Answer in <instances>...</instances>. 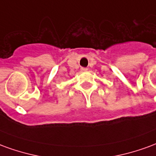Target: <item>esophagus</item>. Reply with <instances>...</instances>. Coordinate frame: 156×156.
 <instances>
[{
  "label": "esophagus",
  "mask_w": 156,
  "mask_h": 156,
  "mask_svg": "<svg viewBox=\"0 0 156 156\" xmlns=\"http://www.w3.org/2000/svg\"><path fill=\"white\" fill-rule=\"evenodd\" d=\"M87 70H88V68H81V71L82 72H86V71H87Z\"/></svg>",
  "instance_id": "34e87169"
}]
</instances>
